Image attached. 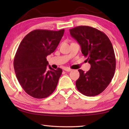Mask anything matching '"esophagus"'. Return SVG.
Returning <instances> with one entry per match:
<instances>
[{
    "label": "esophagus",
    "mask_w": 129,
    "mask_h": 129,
    "mask_svg": "<svg viewBox=\"0 0 129 129\" xmlns=\"http://www.w3.org/2000/svg\"><path fill=\"white\" fill-rule=\"evenodd\" d=\"M64 70L65 71H67V72H71V71H72V70L71 69H70L69 68H68V67H67V68H64Z\"/></svg>",
    "instance_id": "34e87169"
}]
</instances>
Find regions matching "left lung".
<instances>
[{
  "label": "left lung",
  "mask_w": 129,
  "mask_h": 129,
  "mask_svg": "<svg viewBox=\"0 0 129 129\" xmlns=\"http://www.w3.org/2000/svg\"><path fill=\"white\" fill-rule=\"evenodd\" d=\"M71 36L79 44L82 53L90 64L85 73L79 69L76 81L78 90L86 96L102 93L114 75L116 61L112 44L104 32L89 26H78L69 29Z\"/></svg>",
  "instance_id": "obj_1"
}]
</instances>
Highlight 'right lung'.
Listing matches in <instances>:
<instances>
[{
  "label": "right lung",
  "instance_id": "obj_1",
  "mask_svg": "<svg viewBox=\"0 0 129 129\" xmlns=\"http://www.w3.org/2000/svg\"><path fill=\"white\" fill-rule=\"evenodd\" d=\"M64 33V29L34 30L23 38L17 50L14 61L17 79L25 92L35 99L48 97L57 85L62 70L48 67L46 57L55 51Z\"/></svg>",
  "mask_w": 129,
  "mask_h": 129
}]
</instances>
